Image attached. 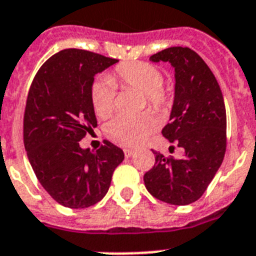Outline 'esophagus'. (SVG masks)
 I'll return each mask as SVG.
<instances>
[{"label":"esophagus","mask_w":256,"mask_h":256,"mask_svg":"<svg viewBox=\"0 0 256 256\" xmlns=\"http://www.w3.org/2000/svg\"><path fill=\"white\" fill-rule=\"evenodd\" d=\"M124 156H126V158H130L133 156V150L132 149H124Z\"/></svg>","instance_id":"34e87169"}]
</instances>
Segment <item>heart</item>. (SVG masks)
<instances>
[{"label":"heart","mask_w":256,"mask_h":256,"mask_svg":"<svg viewBox=\"0 0 256 256\" xmlns=\"http://www.w3.org/2000/svg\"><path fill=\"white\" fill-rule=\"evenodd\" d=\"M162 73L154 65L132 61L115 68L108 78H99L92 86V104L99 118H108L114 111L116 86L134 88L142 92L148 106L154 111H161L168 103V92L162 86ZM154 120L149 114L134 118L119 116L104 128L106 136L120 146L134 148L146 140L154 130Z\"/></svg>","instance_id":"1"}]
</instances>
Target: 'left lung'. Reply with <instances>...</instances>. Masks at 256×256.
Segmentation results:
<instances>
[{"label": "left lung", "instance_id": "8db88e82", "mask_svg": "<svg viewBox=\"0 0 256 256\" xmlns=\"http://www.w3.org/2000/svg\"><path fill=\"white\" fill-rule=\"evenodd\" d=\"M149 60L174 68V102L162 134L184 154L175 160L153 150L156 164L144 175V183L156 199L187 206L202 198L222 164L226 150L222 92L208 65L190 48H166Z\"/></svg>", "mask_w": 256, "mask_h": 256}]
</instances>
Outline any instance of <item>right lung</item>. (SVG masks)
<instances>
[{"instance_id":"add662e5","label":"right lung","mask_w":256,"mask_h":256,"mask_svg":"<svg viewBox=\"0 0 256 256\" xmlns=\"http://www.w3.org/2000/svg\"><path fill=\"white\" fill-rule=\"evenodd\" d=\"M119 60L84 50H62L38 70L27 96L23 141L38 180L58 204L88 208L103 199L123 150L106 140L98 150L80 141L96 126L94 77Z\"/></svg>"}]
</instances>
